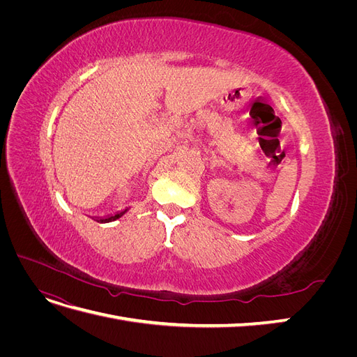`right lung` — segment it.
Wrapping results in <instances>:
<instances>
[{"label":"right lung","instance_id":"right-lung-1","mask_svg":"<svg viewBox=\"0 0 357 357\" xmlns=\"http://www.w3.org/2000/svg\"><path fill=\"white\" fill-rule=\"evenodd\" d=\"M128 211H129V208H125V210L117 211V213H114V214L104 215V218H92V219L96 220V222H100V223H110V222H114V220H117V219H121L122 215L126 214Z\"/></svg>","mask_w":357,"mask_h":357}]
</instances>
